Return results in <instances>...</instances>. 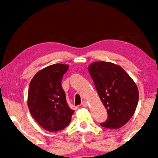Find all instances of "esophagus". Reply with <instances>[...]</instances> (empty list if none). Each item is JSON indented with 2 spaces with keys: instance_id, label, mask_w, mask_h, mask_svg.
<instances>
[{
  "instance_id": "1",
  "label": "esophagus",
  "mask_w": 158,
  "mask_h": 158,
  "mask_svg": "<svg viewBox=\"0 0 158 158\" xmlns=\"http://www.w3.org/2000/svg\"><path fill=\"white\" fill-rule=\"evenodd\" d=\"M81 105L83 106H84V107H86V106H88V102L86 101H83L82 103H81Z\"/></svg>"
}]
</instances>
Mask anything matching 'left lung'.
<instances>
[{"label": "left lung", "mask_w": 158, "mask_h": 158, "mask_svg": "<svg viewBox=\"0 0 158 158\" xmlns=\"http://www.w3.org/2000/svg\"><path fill=\"white\" fill-rule=\"evenodd\" d=\"M88 69L109 115L101 125L110 129L123 127L137 108V85L123 68L113 63L97 61L90 64Z\"/></svg>", "instance_id": "8db88e82"}]
</instances>
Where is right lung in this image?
<instances>
[{
	"label": "right lung",
	"instance_id": "obj_1",
	"mask_svg": "<svg viewBox=\"0 0 158 158\" xmlns=\"http://www.w3.org/2000/svg\"><path fill=\"white\" fill-rule=\"evenodd\" d=\"M69 68L66 64H53L37 72L29 85L28 106L31 116L49 132L63 130L74 112L67 102L61 80Z\"/></svg>",
	"mask_w": 158,
	"mask_h": 158
}]
</instances>
